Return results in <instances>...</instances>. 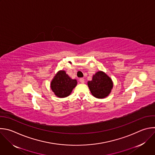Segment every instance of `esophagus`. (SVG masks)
<instances>
[{"label": "esophagus", "instance_id": "34e87169", "mask_svg": "<svg viewBox=\"0 0 155 155\" xmlns=\"http://www.w3.org/2000/svg\"><path fill=\"white\" fill-rule=\"evenodd\" d=\"M79 81H80V82L81 83H84V79L83 78H80L79 79Z\"/></svg>", "mask_w": 155, "mask_h": 155}]
</instances>
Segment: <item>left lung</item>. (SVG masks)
I'll use <instances>...</instances> for the list:
<instances>
[{"label":"left lung","mask_w":155,"mask_h":155,"mask_svg":"<svg viewBox=\"0 0 155 155\" xmlns=\"http://www.w3.org/2000/svg\"><path fill=\"white\" fill-rule=\"evenodd\" d=\"M87 86L94 97L104 98L110 94L113 82L106 73L99 71L93 75L91 81H87Z\"/></svg>","instance_id":"1"}]
</instances>
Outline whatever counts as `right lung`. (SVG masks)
Here are the masks:
<instances>
[{
  "label": "right lung",
  "instance_id": "right-lung-1",
  "mask_svg": "<svg viewBox=\"0 0 155 155\" xmlns=\"http://www.w3.org/2000/svg\"><path fill=\"white\" fill-rule=\"evenodd\" d=\"M76 79H72L65 71H59L51 80L50 87L54 94L60 98L69 96L77 86Z\"/></svg>",
  "mask_w": 155,
  "mask_h": 155
}]
</instances>
